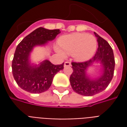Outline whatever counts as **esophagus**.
Wrapping results in <instances>:
<instances>
[{"instance_id":"1","label":"esophagus","mask_w":127,"mask_h":127,"mask_svg":"<svg viewBox=\"0 0 127 127\" xmlns=\"http://www.w3.org/2000/svg\"><path fill=\"white\" fill-rule=\"evenodd\" d=\"M71 63L70 62H65L64 63V66H71Z\"/></svg>"}]
</instances>
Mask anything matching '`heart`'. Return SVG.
Returning <instances> with one entry per match:
<instances>
[{
    "mask_svg": "<svg viewBox=\"0 0 127 127\" xmlns=\"http://www.w3.org/2000/svg\"><path fill=\"white\" fill-rule=\"evenodd\" d=\"M59 44L61 49L56 50L61 55H73L77 61H86L95 53L97 42L95 36L86 33H73L63 36Z\"/></svg>",
    "mask_w": 127,
    "mask_h": 127,
    "instance_id": "obj_1",
    "label": "heart"
}]
</instances>
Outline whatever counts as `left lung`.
Segmentation results:
<instances>
[{"mask_svg": "<svg viewBox=\"0 0 127 127\" xmlns=\"http://www.w3.org/2000/svg\"><path fill=\"white\" fill-rule=\"evenodd\" d=\"M97 38L98 49L95 55L89 61L72 62L73 71L70 76V83L76 93L83 96H93L105 90L112 81L115 67L114 52L107 41L95 32ZM95 62H99L103 66V73L98 78L93 80L86 75V69Z\"/></svg>", "mask_w": 127, "mask_h": 127, "instance_id": "1", "label": "left lung"}]
</instances>
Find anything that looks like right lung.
<instances>
[{
  "instance_id": "right-lung-1",
  "label": "right lung",
  "mask_w": 127,
  "mask_h": 127,
  "mask_svg": "<svg viewBox=\"0 0 127 127\" xmlns=\"http://www.w3.org/2000/svg\"><path fill=\"white\" fill-rule=\"evenodd\" d=\"M60 33L59 29L48 30L40 27L24 37L18 45L12 61V73L22 89L31 93H43L50 88L54 75L63 69L64 63L55 65L45 60L38 66H34L29 61L30 53L34 46L45 45Z\"/></svg>"
}]
</instances>
